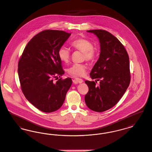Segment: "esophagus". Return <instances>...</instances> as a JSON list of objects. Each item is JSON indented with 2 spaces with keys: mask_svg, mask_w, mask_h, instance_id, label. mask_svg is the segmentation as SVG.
I'll return each instance as SVG.
<instances>
[{
  "mask_svg": "<svg viewBox=\"0 0 152 152\" xmlns=\"http://www.w3.org/2000/svg\"><path fill=\"white\" fill-rule=\"evenodd\" d=\"M74 82H77V83H81L83 82V80H82L81 78H75L74 80H73Z\"/></svg>",
  "mask_w": 152,
  "mask_h": 152,
  "instance_id": "34e87169",
  "label": "esophagus"
}]
</instances>
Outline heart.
Returning <instances> with one entry per match:
<instances>
[{
    "mask_svg": "<svg viewBox=\"0 0 152 152\" xmlns=\"http://www.w3.org/2000/svg\"><path fill=\"white\" fill-rule=\"evenodd\" d=\"M71 47L77 50L83 52V58L88 61H93L96 58V52L93 48V44L91 41L83 38H80L72 41ZM59 59L64 63H67L70 58V52L65 47L62 46L58 51ZM87 69L86 64L83 63H75L67 69L68 73L72 77H83Z\"/></svg>",
    "mask_w": 152,
    "mask_h": 152,
    "instance_id": "b5f03b06",
    "label": "heart"
}]
</instances>
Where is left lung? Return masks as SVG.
I'll list each match as a JSON object with an SVG mask.
<instances>
[{"mask_svg": "<svg viewBox=\"0 0 152 152\" xmlns=\"http://www.w3.org/2000/svg\"><path fill=\"white\" fill-rule=\"evenodd\" d=\"M99 39V59L91 70L93 80L100 81L99 86L94 81H85L89 91L85 96L88 107L101 112L115 106L125 93L130 83V61L124 47L116 37L104 30H91Z\"/></svg>", "mask_w": 152, "mask_h": 152, "instance_id": "obj_1", "label": "left lung"}]
</instances>
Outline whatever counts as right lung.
Returning <instances> with one entry per match:
<instances>
[{
    "mask_svg": "<svg viewBox=\"0 0 152 152\" xmlns=\"http://www.w3.org/2000/svg\"><path fill=\"white\" fill-rule=\"evenodd\" d=\"M70 35L62 31H42L29 41L19 60L18 73L22 93L44 112L59 110L71 87V78L53 82L64 74L58 51Z\"/></svg>",
    "mask_w": 152,
    "mask_h": 152,
    "instance_id": "right-lung-1",
    "label": "right lung"
}]
</instances>
